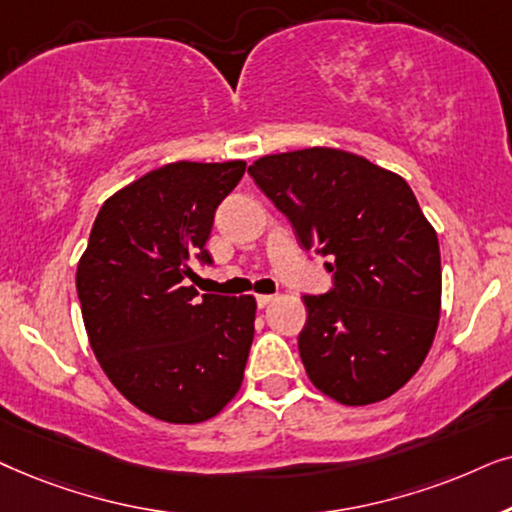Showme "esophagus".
Masks as SVG:
<instances>
[{"mask_svg": "<svg viewBox=\"0 0 512 512\" xmlns=\"http://www.w3.org/2000/svg\"><path fill=\"white\" fill-rule=\"evenodd\" d=\"M274 295H257V306H260V309H264V306H269L271 302H274Z\"/></svg>", "mask_w": 512, "mask_h": 512, "instance_id": "obj_1", "label": "esophagus"}]
</instances>
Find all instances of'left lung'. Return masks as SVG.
Here are the masks:
<instances>
[{
  "mask_svg": "<svg viewBox=\"0 0 512 512\" xmlns=\"http://www.w3.org/2000/svg\"><path fill=\"white\" fill-rule=\"evenodd\" d=\"M248 173L299 243L332 260L335 288L304 295L306 377L349 407L400 391L431 351L442 302L438 234L410 185L332 147L260 156Z\"/></svg>",
  "mask_w": 512,
  "mask_h": 512,
  "instance_id": "8db88e82",
  "label": "left lung"
}]
</instances>
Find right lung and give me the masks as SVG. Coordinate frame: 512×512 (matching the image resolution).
Returning <instances> with one entry per match:
<instances>
[{
  "label": "right lung",
  "instance_id": "add662e5",
  "mask_svg": "<svg viewBox=\"0 0 512 512\" xmlns=\"http://www.w3.org/2000/svg\"><path fill=\"white\" fill-rule=\"evenodd\" d=\"M245 161H175L102 203L77 267L88 344L128 403L168 424H201L236 398L255 335L252 295H203L215 210Z\"/></svg>",
  "mask_w": 512,
  "mask_h": 512
}]
</instances>
